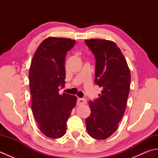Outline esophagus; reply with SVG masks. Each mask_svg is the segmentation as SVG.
<instances>
[{
	"instance_id": "1",
	"label": "esophagus",
	"mask_w": 158,
	"mask_h": 158,
	"mask_svg": "<svg viewBox=\"0 0 158 158\" xmlns=\"http://www.w3.org/2000/svg\"><path fill=\"white\" fill-rule=\"evenodd\" d=\"M87 100L85 98H78L77 99V105H83V104H85Z\"/></svg>"
}]
</instances>
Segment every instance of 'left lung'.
Masks as SVG:
<instances>
[{
	"label": "left lung",
	"mask_w": 158,
	"mask_h": 158,
	"mask_svg": "<svg viewBox=\"0 0 158 158\" xmlns=\"http://www.w3.org/2000/svg\"><path fill=\"white\" fill-rule=\"evenodd\" d=\"M96 59L94 82L101 94L90 100V115L85 119L90 136L104 140L115 132L125 112L130 86L126 60L115 43L102 39L85 40Z\"/></svg>",
	"instance_id": "left-lung-1"
}]
</instances>
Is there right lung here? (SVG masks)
Listing matches in <instances>:
<instances>
[{
  "instance_id": "obj_1",
  "label": "right lung",
  "mask_w": 158,
  "mask_h": 158,
  "mask_svg": "<svg viewBox=\"0 0 158 158\" xmlns=\"http://www.w3.org/2000/svg\"><path fill=\"white\" fill-rule=\"evenodd\" d=\"M75 44L70 39L47 38L36 50L30 67L32 113L40 130L52 139L64 135L67 120L76 105L75 96L59 94L66 83V53Z\"/></svg>"
}]
</instances>
